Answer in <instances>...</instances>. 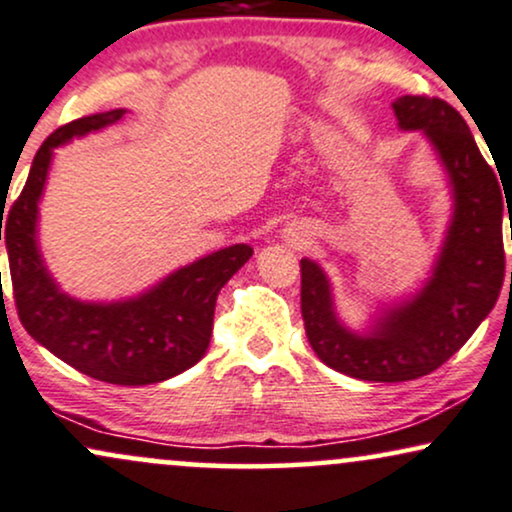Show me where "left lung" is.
I'll list each match as a JSON object with an SVG mask.
<instances>
[{"label":"left lung","mask_w":512,"mask_h":512,"mask_svg":"<svg viewBox=\"0 0 512 512\" xmlns=\"http://www.w3.org/2000/svg\"><path fill=\"white\" fill-rule=\"evenodd\" d=\"M393 112L403 131L427 135L453 186V219L432 279L408 303L384 312L369 334H353L338 322L319 264L300 260V310L312 350L336 372L386 384L420 379L458 353L494 310L506 276V190L503 181L498 186L470 126L439 97H398Z\"/></svg>","instance_id":"left-lung-1"}]
</instances>
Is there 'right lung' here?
Returning a JSON list of instances; mask_svg holds the SVG:
<instances>
[{"instance_id":"obj_1","label":"right lung","mask_w":512,"mask_h":512,"mask_svg":"<svg viewBox=\"0 0 512 512\" xmlns=\"http://www.w3.org/2000/svg\"><path fill=\"white\" fill-rule=\"evenodd\" d=\"M126 109L90 114L61 126L42 143L26 186L6 214L11 288L21 324L40 346L97 381L145 386L186 372L207 353L214 305L224 283L252 257L231 245L178 269L155 288L121 303H80L61 293L38 250V202L54 147L116 123ZM4 218V212H2Z\"/></svg>"}]
</instances>
